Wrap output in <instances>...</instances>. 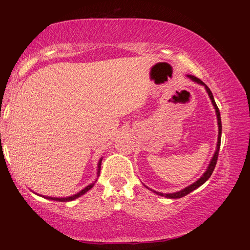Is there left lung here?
<instances>
[{
  "label": "left lung",
  "mask_w": 250,
  "mask_h": 250,
  "mask_svg": "<svg viewBox=\"0 0 250 250\" xmlns=\"http://www.w3.org/2000/svg\"><path fill=\"white\" fill-rule=\"evenodd\" d=\"M188 77H190L193 81L197 82V83H199V84H202V85H204V87H206L207 92H208V96H209V98H210V100H211V103H213L214 107H215V109H216L217 119H218V125H219V135H218V143H217V150H216V152H215V154H214L213 158H211V161H210V163H209V166L208 167V170L206 171V173H204L203 175H202V176H201L197 181H195V183H194V184H192L191 186H188V188H184V190H181V191L176 192V193H172V194H163V193H160V192L153 191V192H154L155 194H157V195L164 196V197H167V198H173V199L181 198V197H184V196H186V195H188V194H190L191 192H193L194 190H196V188H199L200 186H202V185H203L204 183H206V181L210 177L211 173H213V171H214V169H215V167H216V164H217V161H218V155H219V149H220V144H221V132H222L221 117H220V111H219V108H218L217 104H216V102H215V99H214V96H213V94H211L210 89L208 87V85H207V84H204V83H203L199 78L195 77V76H192V75H188Z\"/></svg>",
  "instance_id": "8db88e82"
}]
</instances>
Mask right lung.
<instances>
[{
  "label": "right lung",
  "instance_id": "right-lung-1",
  "mask_svg": "<svg viewBox=\"0 0 250 250\" xmlns=\"http://www.w3.org/2000/svg\"><path fill=\"white\" fill-rule=\"evenodd\" d=\"M101 162H102V160H100V162H99V164H98V176H99V173H100V170H101ZM94 185H95V183H93V184H90L89 186H87L86 188H83V190H81L79 193H77V194H75V195H73V196H70V197H65V198H56V197H46V198H48V199H51V200H55V201H62V202H66V201H72V200H74V199H76V198H78V197H80L81 195H83V194H85L88 190H90V188H92L93 187H94ZM44 197V196H43Z\"/></svg>",
  "mask_w": 250,
  "mask_h": 250
}]
</instances>
